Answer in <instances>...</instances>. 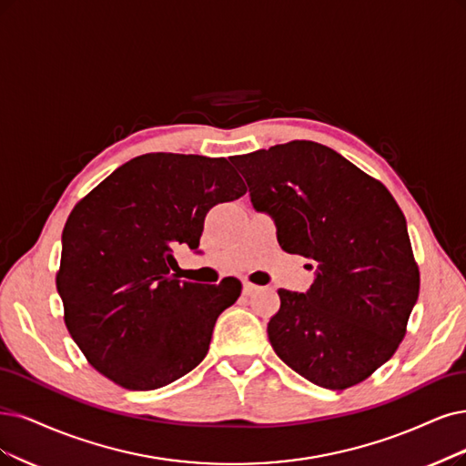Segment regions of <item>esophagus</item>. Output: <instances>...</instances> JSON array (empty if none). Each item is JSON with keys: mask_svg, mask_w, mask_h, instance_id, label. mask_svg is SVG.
<instances>
[{"mask_svg": "<svg viewBox=\"0 0 466 466\" xmlns=\"http://www.w3.org/2000/svg\"><path fill=\"white\" fill-rule=\"evenodd\" d=\"M259 289L257 288L255 284H251V282H244V288H242V291H244V296H251V294H255V291Z\"/></svg>", "mask_w": 466, "mask_h": 466, "instance_id": "obj_1", "label": "esophagus"}]
</instances>
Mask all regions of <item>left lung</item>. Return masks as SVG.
I'll return each mask as SVG.
<instances>
[{"label":"left lung","instance_id":"8db88e82","mask_svg":"<svg viewBox=\"0 0 466 466\" xmlns=\"http://www.w3.org/2000/svg\"><path fill=\"white\" fill-rule=\"evenodd\" d=\"M286 253L319 263L307 294L279 289L267 332L284 363L320 388L346 390L398 351L420 289L405 215L388 187L317 142L230 159Z\"/></svg>","mask_w":466,"mask_h":466}]
</instances>
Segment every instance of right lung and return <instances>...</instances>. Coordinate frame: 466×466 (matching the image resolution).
<instances>
[{
	"label": "right lung",
	"instance_id": "add662e5",
	"mask_svg": "<svg viewBox=\"0 0 466 466\" xmlns=\"http://www.w3.org/2000/svg\"><path fill=\"white\" fill-rule=\"evenodd\" d=\"M246 192L224 157L146 153L75 205L56 284L66 330L97 372L146 391L201 363L242 282H180L170 272L172 251L198 249L211 207Z\"/></svg>",
	"mask_w": 466,
	"mask_h": 466
}]
</instances>
